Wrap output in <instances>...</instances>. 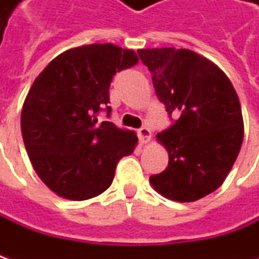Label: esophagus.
<instances>
[{"label":"esophagus","mask_w":259,"mask_h":259,"mask_svg":"<svg viewBox=\"0 0 259 259\" xmlns=\"http://www.w3.org/2000/svg\"><path fill=\"white\" fill-rule=\"evenodd\" d=\"M138 138H140V143L141 144H147L151 140V131H150V128H147V126L140 128L138 130Z\"/></svg>","instance_id":"obj_1"}]
</instances>
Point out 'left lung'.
I'll return each instance as SVG.
<instances>
[{
    "mask_svg": "<svg viewBox=\"0 0 259 259\" xmlns=\"http://www.w3.org/2000/svg\"><path fill=\"white\" fill-rule=\"evenodd\" d=\"M138 55L153 75L155 95L176 118L157 134L168 151V165L150 183L170 200L196 202L224 183L239 154V98L213 62L189 49H140Z\"/></svg>",
    "mask_w": 259,
    "mask_h": 259,
    "instance_id": "obj_1",
    "label": "left lung"
}]
</instances>
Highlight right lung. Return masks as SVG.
Here are the masks:
<instances>
[{"label": "right lung", "instance_id": "right-lung-1", "mask_svg": "<svg viewBox=\"0 0 259 259\" xmlns=\"http://www.w3.org/2000/svg\"><path fill=\"white\" fill-rule=\"evenodd\" d=\"M138 63L134 50L88 45L55 57L35 77L21 111V134L37 176L57 196L86 200L111 186L118 161L134 151L137 134L98 112L111 114L116 72Z\"/></svg>", "mask_w": 259, "mask_h": 259}]
</instances>
